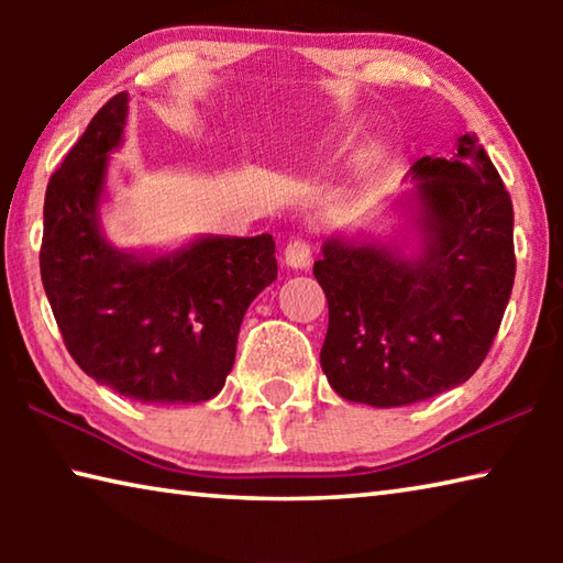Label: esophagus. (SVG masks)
I'll use <instances>...</instances> for the list:
<instances>
[{"mask_svg":"<svg viewBox=\"0 0 563 563\" xmlns=\"http://www.w3.org/2000/svg\"><path fill=\"white\" fill-rule=\"evenodd\" d=\"M312 261V245L310 241H305V238H292V241L285 245V263L290 265V268H308Z\"/></svg>","mask_w":563,"mask_h":563,"instance_id":"esophagus-1","label":"esophagus"}]
</instances>
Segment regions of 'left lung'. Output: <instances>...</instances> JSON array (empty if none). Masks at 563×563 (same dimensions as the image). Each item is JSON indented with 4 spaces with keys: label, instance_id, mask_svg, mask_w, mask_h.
<instances>
[{
    "label": "left lung",
    "instance_id": "1",
    "mask_svg": "<svg viewBox=\"0 0 563 563\" xmlns=\"http://www.w3.org/2000/svg\"><path fill=\"white\" fill-rule=\"evenodd\" d=\"M412 176L422 251L330 238L312 268L330 310L320 365L350 402L402 407L466 383L511 295L514 208L479 139L464 133L454 158H419Z\"/></svg>",
    "mask_w": 563,
    "mask_h": 563
}]
</instances>
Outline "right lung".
<instances>
[{"mask_svg": "<svg viewBox=\"0 0 563 563\" xmlns=\"http://www.w3.org/2000/svg\"><path fill=\"white\" fill-rule=\"evenodd\" d=\"M129 93L89 121L44 198L42 283L76 365L144 405L216 397L235 362L247 305L278 275L273 235H206L168 255H136L101 233L109 154L121 146Z\"/></svg>", "mask_w": 563, "mask_h": 563, "instance_id": "right-lung-1", "label": "right lung"}]
</instances>
